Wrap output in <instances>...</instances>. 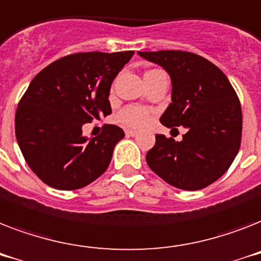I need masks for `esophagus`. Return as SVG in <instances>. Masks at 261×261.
Masks as SVG:
<instances>
[{"instance_id": "obj_1", "label": "esophagus", "mask_w": 261, "mask_h": 261, "mask_svg": "<svg viewBox=\"0 0 261 261\" xmlns=\"http://www.w3.org/2000/svg\"><path fill=\"white\" fill-rule=\"evenodd\" d=\"M125 135H126V136H129V137H135V136H137V130L126 129V130H125Z\"/></svg>"}]
</instances>
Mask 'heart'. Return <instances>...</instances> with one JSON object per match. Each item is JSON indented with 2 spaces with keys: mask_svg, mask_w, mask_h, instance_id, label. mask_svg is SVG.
<instances>
[{
  "mask_svg": "<svg viewBox=\"0 0 261 261\" xmlns=\"http://www.w3.org/2000/svg\"><path fill=\"white\" fill-rule=\"evenodd\" d=\"M117 120L129 128H143L151 121V113L140 106H126L118 113Z\"/></svg>",
  "mask_w": 261,
  "mask_h": 261,
  "instance_id": "b5f03b06",
  "label": "heart"
}]
</instances>
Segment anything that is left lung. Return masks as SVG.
Listing matches in <instances>:
<instances>
[{"label":"left lung","mask_w":261,"mask_h":261,"mask_svg":"<svg viewBox=\"0 0 261 261\" xmlns=\"http://www.w3.org/2000/svg\"><path fill=\"white\" fill-rule=\"evenodd\" d=\"M139 55L170 74L172 102L160 122L189 129L182 141L156 135L145 158L148 166L171 186L205 189L228 171L240 149L243 114L236 91L216 64L193 52Z\"/></svg>","instance_id":"1"}]
</instances>
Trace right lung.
I'll list each match as a JSON object with an SVG mask.
<instances>
[{"label":"right lung","instance_id":"add662e5","mask_svg":"<svg viewBox=\"0 0 261 261\" xmlns=\"http://www.w3.org/2000/svg\"><path fill=\"white\" fill-rule=\"evenodd\" d=\"M133 54H72L43 68L29 83L14 128L25 162L45 185L82 189L109 167L124 130L103 125L101 135L89 140L82 126L112 113L110 86Z\"/></svg>","mask_w":261,"mask_h":261}]
</instances>
